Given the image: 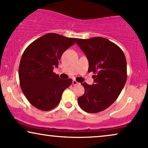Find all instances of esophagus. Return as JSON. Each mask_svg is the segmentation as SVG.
<instances>
[{"label": "esophagus", "instance_id": "esophagus-1", "mask_svg": "<svg viewBox=\"0 0 148 148\" xmlns=\"http://www.w3.org/2000/svg\"><path fill=\"white\" fill-rule=\"evenodd\" d=\"M77 84H79V83L76 81V80H73V85L77 86Z\"/></svg>", "mask_w": 148, "mask_h": 148}]
</instances>
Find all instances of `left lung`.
<instances>
[{
    "instance_id": "obj_1",
    "label": "left lung",
    "mask_w": 148,
    "mask_h": 148,
    "mask_svg": "<svg viewBox=\"0 0 148 148\" xmlns=\"http://www.w3.org/2000/svg\"><path fill=\"white\" fill-rule=\"evenodd\" d=\"M76 43L89 62L88 72H93L92 85L81 84L85 92L77 99L79 107L88 113H98L112 105L127 79L126 60L120 47L103 37L78 39Z\"/></svg>"
}]
</instances>
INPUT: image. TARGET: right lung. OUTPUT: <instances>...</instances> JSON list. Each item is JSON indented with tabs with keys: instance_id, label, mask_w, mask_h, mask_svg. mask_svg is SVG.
I'll return each instance as SVG.
<instances>
[{
	"instance_id": "1",
	"label": "right lung",
	"mask_w": 148,
	"mask_h": 148,
	"mask_svg": "<svg viewBox=\"0 0 148 148\" xmlns=\"http://www.w3.org/2000/svg\"><path fill=\"white\" fill-rule=\"evenodd\" d=\"M76 38L48 33L30 43L25 49L19 66L21 89L29 103L42 111L51 110L60 103L62 94L72 84L53 72L58 60Z\"/></svg>"
}]
</instances>
